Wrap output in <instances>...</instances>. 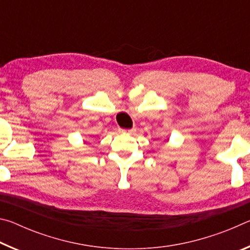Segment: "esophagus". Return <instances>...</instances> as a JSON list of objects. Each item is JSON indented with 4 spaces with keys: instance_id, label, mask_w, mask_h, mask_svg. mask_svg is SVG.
<instances>
[{
    "instance_id": "esophagus-1",
    "label": "esophagus",
    "mask_w": 250,
    "mask_h": 250,
    "mask_svg": "<svg viewBox=\"0 0 250 250\" xmlns=\"http://www.w3.org/2000/svg\"><path fill=\"white\" fill-rule=\"evenodd\" d=\"M135 129H120V132L122 133H133Z\"/></svg>"
}]
</instances>
